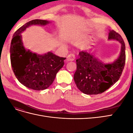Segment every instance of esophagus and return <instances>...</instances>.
Wrapping results in <instances>:
<instances>
[{"label":"esophagus","mask_w":133,"mask_h":133,"mask_svg":"<svg viewBox=\"0 0 133 133\" xmlns=\"http://www.w3.org/2000/svg\"><path fill=\"white\" fill-rule=\"evenodd\" d=\"M75 55L73 54H69L68 55V57L66 58V61L67 62H69V61H73L75 59Z\"/></svg>","instance_id":"34e87169"}]
</instances>
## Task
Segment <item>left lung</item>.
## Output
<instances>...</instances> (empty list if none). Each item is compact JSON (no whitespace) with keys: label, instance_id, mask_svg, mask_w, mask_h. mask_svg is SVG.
Instances as JSON below:
<instances>
[{"label":"left lung","instance_id":"1","mask_svg":"<svg viewBox=\"0 0 133 133\" xmlns=\"http://www.w3.org/2000/svg\"><path fill=\"white\" fill-rule=\"evenodd\" d=\"M108 40H116L121 44L118 58L111 63H105L94 54L82 51L76 59V70L74 80L76 87L83 93L98 94L104 92L118 81L125 63V45L121 35L109 30Z\"/></svg>","mask_w":133,"mask_h":133}]
</instances>
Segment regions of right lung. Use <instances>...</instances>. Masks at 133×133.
Wrapping results in <instances>:
<instances>
[{"mask_svg":"<svg viewBox=\"0 0 133 133\" xmlns=\"http://www.w3.org/2000/svg\"><path fill=\"white\" fill-rule=\"evenodd\" d=\"M49 23L41 19L28 22L15 32L11 42L12 70L20 83L35 90L46 89L51 85L66 58L58 57L50 51L40 55L26 50L23 45L21 33L32 25H45Z\"/></svg>","mask_w":133,"mask_h":133,"instance_id":"add662e5","label":"right lung"}]
</instances>
